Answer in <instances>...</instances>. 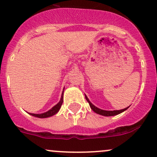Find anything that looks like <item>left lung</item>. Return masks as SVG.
<instances>
[{
    "label": "left lung",
    "instance_id": "8db88e82",
    "mask_svg": "<svg viewBox=\"0 0 157 157\" xmlns=\"http://www.w3.org/2000/svg\"><path fill=\"white\" fill-rule=\"evenodd\" d=\"M85 98H86V99L87 100V102H89V104H90V108L92 109V110L94 112H96V113L99 114V115H104V116H114V115H118V114L121 113V112H123L124 111L127 110V109L129 108V106L128 107V108H125L124 109H121V110H115V111H105V110H102V109H100L99 108H97V107L95 106L94 105H93V104L90 102V101L89 100V99L87 98V96L85 95Z\"/></svg>",
    "mask_w": 157,
    "mask_h": 157
}]
</instances>
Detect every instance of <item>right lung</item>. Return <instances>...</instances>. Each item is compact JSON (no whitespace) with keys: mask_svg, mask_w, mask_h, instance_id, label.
Instances as JSON below:
<instances>
[{"mask_svg":"<svg viewBox=\"0 0 157 157\" xmlns=\"http://www.w3.org/2000/svg\"><path fill=\"white\" fill-rule=\"evenodd\" d=\"M64 93V91H63ZM63 93H62V96H61V100L59 101L57 105H55L53 108H52L50 110H48V112H45V113H42V114H33V113H29V115H33V116L37 117V118H48V117L52 116V115H55L56 113H58V112L59 111V109H61V105L63 103Z\"/></svg>","mask_w":157,"mask_h":157,"instance_id":"add662e5","label":"right lung"}]
</instances>
